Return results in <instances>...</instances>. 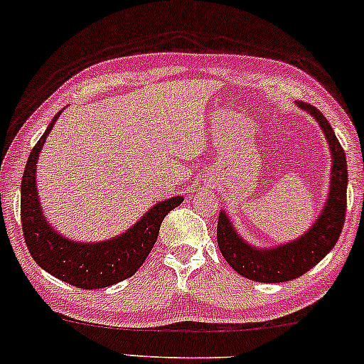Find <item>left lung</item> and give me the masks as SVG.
Returning a JSON list of instances; mask_svg holds the SVG:
<instances>
[{
  "mask_svg": "<svg viewBox=\"0 0 364 364\" xmlns=\"http://www.w3.org/2000/svg\"><path fill=\"white\" fill-rule=\"evenodd\" d=\"M297 106L314 117L328 142L330 153H332L328 199H326L323 211L306 234L292 242L268 249H259L247 244L237 234L230 218L223 211H220L218 228H216L220 252L239 275L249 280L279 284V282L297 279L311 270L314 264L320 263L332 251L344 227L347 204L346 153L320 109L303 101H297Z\"/></svg>",
  "mask_w": 364,
  "mask_h": 364,
  "instance_id": "1",
  "label": "left lung"
}]
</instances>
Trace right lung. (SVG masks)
<instances>
[{"label":"right lung","mask_w":364,"mask_h":364,"mask_svg":"<svg viewBox=\"0 0 364 364\" xmlns=\"http://www.w3.org/2000/svg\"><path fill=\"white\" fill-rule=\"evenodd\" d=\"M48 125L28 154L20 187V216L27 249L36 263L56 279L79 289H103L136 273L158 239L161 222L183 201L182 196L154 204L134 227L103 242H75L60 235L44 218L36 186V166L48 134L58 120Z\"/></svg>","instance_id":"add662e5"}]
</instances>
